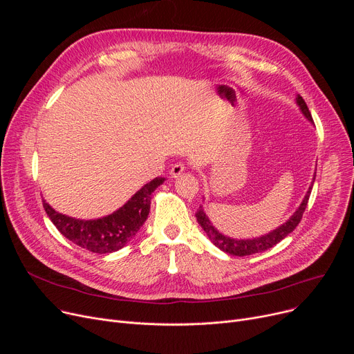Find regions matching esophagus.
<instances>
[{"label": "esophagus", "mask_w": 354, "mask_h": 354, "mask_svg": "<svg viewBox=\"0 0 354 354\" xmlns=\"http://www.w3.org/2000/svg\"><path fill=\"white\" fill-rule=\"evenodd\" d=\"M183 172H185V166H183L182 163H176V165L172 166L171 176H172V178H179Z\"/></svg>", "instance_id": "1"}]
</instances>
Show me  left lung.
I'll list each match as a JSON object with an SVG mask.
<instances>
[{
    "mask_svg": "<svg viewBox=\"0 0 354 354\" xmlns=\"http://www.w3.org/2000/svg\"><path fill=\"white\" fill-rule=\"evenodd\" d=\"M295 102H297V106L300 107L301 113L306 116V119L313 123V119H311V115H310V111H308V107H307L306 102L303 100V97L297 95ZM314 179H315V172H314V176H313V182H311V185L308 187V191H307L303 202L300 203V207L297 208V211L284 222L283 225H280L278 228L272 230L271 232H268L266 235H261V236L247 238V239H236V238H231V236L224 235V234L219 232L212 225V222L209 221V218L205 214V211H203L202 205L196 211L195 216H196L198 224L202 227V230L205 231V234L209 236V239L212 241L214 245L218 247L219 250H222L224 252L235 255V257H245V255H252V254L263 252V251H267V250L272 248L275 244L280 243V241H283L288 234H291L295 230L297 225L300 224V221H301L303 214H304L306 207H307V202H308L311 189H313Z\"/></svg>",
    "mask_w": 354,
    "mask_h": 354,
    "instance_id": "1",
    "label": "left lung"
}]
</instances>
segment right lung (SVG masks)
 Here are the masks:
<instances>
[{
    "instance_id": "right-lung-1",
    "label": "right lung",
    "mask_w": 354,
    "mask_h": 354,
    "mask_svg": "<svg viewBox=\"0 0 354 354\" xmlns=\"http://www.w3.org/2000/svg\"><path fill=\"white\" fill-rule=\"evenodd\" d=\"M165 178H155L130 198L113 214L97 219H77L53 209L46 199L43 207L53 224L68 241L96 254H110L122 250L147 219L151 199Z\"/></svg>"
}]
</instances>
